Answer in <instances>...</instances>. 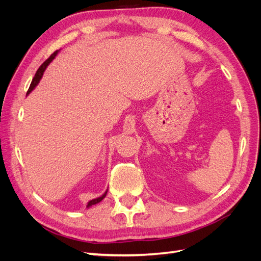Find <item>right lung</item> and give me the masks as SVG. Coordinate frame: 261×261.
Masks as SVG:
<instances>
[{
	"mask_svg": "<svg viewBox=\"0 0 261 261\" xmlns=\"http://www.w3.org/2000/svg\"><path fill=\"white\" fill-rule=\"evenodd\" d=\"M59 53V50H57L55 51L51 57L46 60L44 63H42V65L38 68V70H37V73H36V75H35V77H34V80H33V82H31V84H30V87H29V89H28V91H27V96L28 94L33 91L36 87H37V85L39 84V82H40V80L42 78V76H43V73H44V70H45V68L48 67V65L50 64V63L54 60V58L57 57V54ZM107 193H108V191H106V193L102 195V196H100V197H98V198H94V199H92V200H90L89 202H88V204H87V207H91V206H93V204H96V203H98V202H100L102 199L105 198V197L107 196Z\"/></svg>",
	"mask_w": 261,
	"mask_h": 261,
	"instance_id": "add662e5",
	"label": "right lung"
}]
</instances>
